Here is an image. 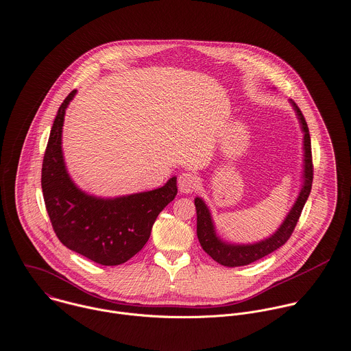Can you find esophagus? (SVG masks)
<instances>
[{
	"instance_id": "esophagus-1",
	"label": "esophagus",
	"mask_w": 351,
	"mask_h": 351,
	"mask_svg": "<svg viewBox=\"0 0 351 351\" xmlns=\"http://www.w3.org/2000/svg\"><path fill=\"white\" fill-rule=\"evenodd\" d=\"M178 186L182 193L189 194V193H193L199 186V179L193 172H183L179 175Z\"/></svg>"
}]
</instances>
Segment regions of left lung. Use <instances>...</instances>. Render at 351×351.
<instances>
[{
	"mask_svg": "<svg viewBox=\"0 0 351 351\" xmlns=\"http://www.w3.org/2000/svg\"><path fill=\"white\" fill-rule=\"evenodd\" d=\"M291 104L293 110L296 111V115L299 119L302 131H303V150H304V169H303V184L300 189V193L291 208L289 213L281 223V226L277 228L273 236L269 239H265L259 243L254 244H228L223 240H220L215 231L213 220L210 216V212L206 206V204L202 201V198L197 197L194 199V205L197 209V237L202 247V250L219 265H223L226 267H239V266H247L252 262H256L266 255L274 252L280 247H282L295 230V226L300 217V213L303 210V206L310 195L311 191V183H313V158H311V141L308 134V127L304 120V117L300 111V108L296 106L295 101L291 100Z\"/></svg>",
	"mask_w": 351,
	"mask_h": 351,
	"instance_id": "left-lung-1",
	"label": "left lung"
}]
</instances>
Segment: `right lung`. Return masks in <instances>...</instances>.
I'll return each mask as SVG.
<instances>
[{"label":"right lung","mask_w":351,"mask_h":351,"mask_svg":"<svg viewBox=\"0 0 351 351\" xmlns=\"http://www.w3.org/2000/svg\"><path fill=\"white\" fill-rule=\"evenodd\" d=\"M71 90L60 104L45 149L41 187L47 212L60 243L103 266H119L149 241L160 212L178 194L176 178L162 187L115 198L86 194L67 173L62 153V130Z\"/></svg>","instance_id":"1"}]
</instances>
